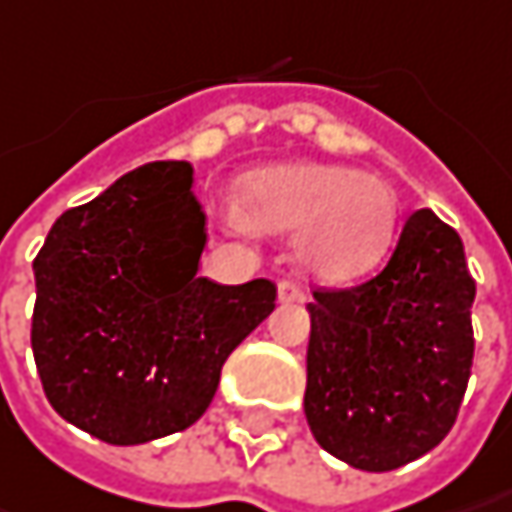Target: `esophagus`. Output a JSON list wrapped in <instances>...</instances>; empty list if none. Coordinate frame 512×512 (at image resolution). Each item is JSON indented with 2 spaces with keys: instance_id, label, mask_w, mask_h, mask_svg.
<instances>
[{
  "instance_id": "34e87169",
  "label": "esophagus",
  "mask_w": 512,
  "mask_h": 512,
  "mask_svg": "<svg viewBox=\"0 0 512 512\" xmlns=\"http://www.w3.org/2000/svg\"><path fill=\"white\" fill-rule=\"evenodd\" d=\"M278 300L280 303H300L303 300V289H300L298 283H292V280H280Z\"/></svg>"
}]
</instances>
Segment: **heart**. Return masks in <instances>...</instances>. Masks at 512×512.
I'll list each match as a JSON object with an SVG mask.
<instances>
[{
  "mask_svg": "<svg viewBox=\"0 0 512 512\" xmlns=\"http://www.w3.org/2000/svg\"><path fill=\"white\" fill-rule=\"evenodd\" d=\"M398 194L381 177L332 163H275L237 183V229L292 232V255L321 283L375 272L398 234Z\"/></svg>",
  "mask_w": 512,
  "mask_h": 512,
  "instance_id": "b5f03b06",
  "label": "heart"
}]
</instances>
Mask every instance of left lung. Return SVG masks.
<instances>
[{
    "mask_svg": "<svg viewBox=\"0 0 512 512\" xmlns=\"http://www.w3.org/2000/svg\"><path fill=\"white\" fill-rule=\"evenodd\" d=\"M473 300L464 243L430 209L375 278L315 292L303 412L326 453L387 473L444 441L473 367Z\"/></svg>",
    "mask_w": 512,
    "mask_h": 512,
    "instance_id": "1",
    "label": "left lung"
}]
</instances>
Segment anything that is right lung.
Masks as SVG:
<instances>
[{"mask_svg": "<svg viewBox=\"0 0 512 512\" xmlns=\"http://www.w3.org/2000/svg\"><path fill=\"white\" fill-rule=\"evenodd\" d=\"M186 160L145 163L51 226L34 260L42 389L105 444L180 433L209 410L220 369L272 309L266 278H200L206 214Z\"/></svg>", "mask_w": 512, "mask_h": 512, "instance_id": "right-lung-1", "label": "right lung"}]
</instances>
